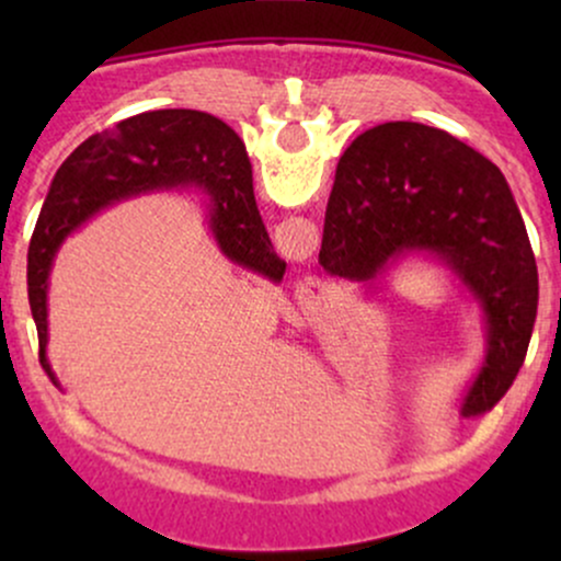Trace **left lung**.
<instances>
[{
  "instance_id": "obj_1",
  "label": "left lung",
  "mask_w": 561,
  "mask_h": 561,
  "mask_svg": "<svg viewBox=\"0 0 561 561\" xmlns=\"http://www.w3.org/2000/svg\"><path fill=\"white\" fill-rule=\"evenodd\" d=\"M409 253L446 263L480 302L485 358L461 414L493 409L512 388L538 313V266L504 173L440 128L382 124L343 152L319 263L371 282Z\"/></svg>"
}]
</instances>
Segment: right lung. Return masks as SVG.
<instances>
[{"label": "right lung", "instance_id": "right-lung-1", "mask_svg": "<svg viewBox=\"0 0 561 561\" xmlns=\"http://www.w3.org/2000/svg\"><path fill=\"white\" fill-rule=\"evenodd\" d=\"M195 182L210 195V229L224 255L282 282L253 195V169L242 139L224 121L199 111H156L121 121L113 131L81 141L55 173L28 244V302L47 362V287L60 244L102 208L156 186Z\"/></svg>", "mask_w": 561, "mask_h": 561}]
</instances>
